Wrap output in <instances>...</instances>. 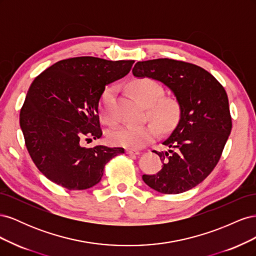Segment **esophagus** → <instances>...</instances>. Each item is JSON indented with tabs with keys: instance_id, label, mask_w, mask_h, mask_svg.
Segmentation results:
<instances>
[{
	"instance_id": "34e87169",
	"label": "esophagus",
	"mask_w": 256,
	"mask_h": 256,
	"mask_svg": "<svg viewBox=\"0 0 256 256\" xmlns=\"http://www.w3.org/2000/svg\"><path fill=\"white\" fill-rule=\"evenodd\" d=\"M126 152L128 154H141L138 150H126Z\"/></svg>"
}]
</instances>
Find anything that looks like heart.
<instances>
[{"mask_svg":"<svg viewBox=\"0 0 256 256\" xmlns=\"http://www.w3.org/2000/svg\"><path fill=\"white\" fill-rule=\"evenodd\" d=\"M130 90L134 96L145 106H148L152 120L161 130H168L176 122L180 115V106L176 100L162 96L160 85L152 79H138L130 83ZM115 88H108L100 99V116L102 120L113 125L118 118L114 112ZM158 136V129L154 124H127L111 130L109 141L128 148H142L152 143Z\"/></svg>","mask_w":256,"mask_h":256,"instance_id":"obj_1","label":"heart"}]
</instances>
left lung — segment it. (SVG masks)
Segmentation results:
<instances>
[{
    "instance_id": "8db88e82",
    "label": "left lung",
    "mask_w": 256,
    "mask_h": 256,
    "mask_svg": "<svg viewBox=\"0 0 256 256\" xmlns=\"http://www.w3.org/2000/svg\"><path fill=\"white\" fill-rule=\"evenodd\" d=\"M132 74L164 84L180 106V120L162 142L168 150H154L164 166L143 180L164 194L188 191L212 173L230 134L226 92L202 67L171 58L138 62Z\"/></svg>"
}]
</instances>
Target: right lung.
<instances>
[{"label": "right lung", "mask_w": 256, "mask_h": 256, "mask_svg": "<svg viewBox=\"0 0 256 256\" xmlns=\"http://www.w3.org/2000/svg\"><path fill=\"white\" fill-rule=\"evenodd\" d=\"M134 60L81 56L60 60L30 84L20 127L30 158L52 182L68 190L97 184L122 147L82 146L100 138L99 102L106 85L125 76Z\"/></svg>", "instance_id": "obj_1"}]
</instances>
